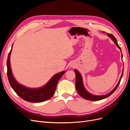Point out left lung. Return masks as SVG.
Wrapping results in <instances>:
<instances>
[{
  "label": "left lung",
  "mask_w": 130,
  "mask_h": 130,
  "mask_svg": "<svg viewBox=\"0 0 130 130\" xmlns=\"http://www.w3.org/2000/svg\"><path fill=\"white\" fill-rule=\"evenodd\" d=\"M103 33H105V32H103ZM107 36L111 38V40L114 42V43H115V44L117 45V46L118 48L121 52V50L120 47L119 46L118 44L116 38L115 37V36H113L112 34H107ZM122 54V53H121ZM121 57L123 58V55H121ZM74 72L75 73V75H76V80H75V86H76V89L78 94L82 97L84 98V99L90 100V101H98V100H103L104 99H105V98L108 97L111 95L112 93H114V92L117 89V88L118 87L119 84L120 82L121 79L122 77H123V72H124V68L123 69V72H122L121 77L119 79V81L118 82V83L117 84V86L115 87L111 92H110L107 94H105V95H94V94H92L91 93H90L88 92L87 90L86 89L85 87H84V83H83V80H82V77L81 76V75L80 73L76 69H74Z\"/></svg>",
  "instance_id": "obj_1"
}]
</instances>
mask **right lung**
Here are the masks:
<instances>
[{"instance_id": "obj_1", "label": "right lung", "mask_w": 130, "mask_h": 130, "mask_svg": "<svg viewBox=\"0 0 130 130\" xmlns=\"http://www.w3.org/2000/svg\"><path fill=\"white\" fill-rule=\"evenodd\" d=\"M13 44L7 60V77L11 87L18 96L26 101L31 103H41L49 100L53 96L55 92L58 81L66 71L63 70L55 74L45 85L39 88H29L20 84L14 77L11 67L10 55L12 50Z\"/></svg>"}]
</instances>
